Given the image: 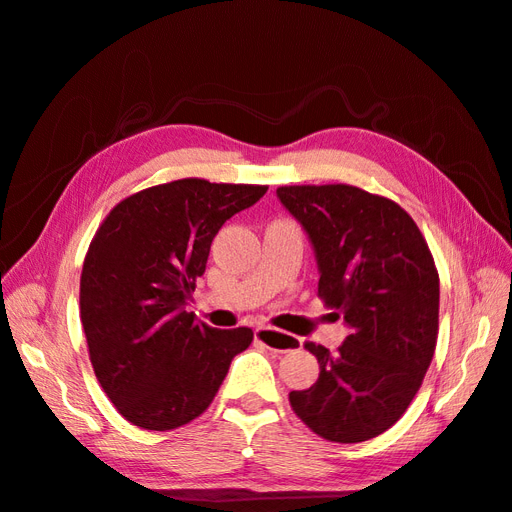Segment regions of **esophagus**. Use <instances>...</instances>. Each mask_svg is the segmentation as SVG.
<instances>
[{
    "label": "esophagus",
    "mask_w": 512,
    "mask_h": 512,
    "mask_svg": "<svg viewBox=\"0 0 512 512\" xmlns=\"http://www.w3.org/2000/svg\"><path fill=\"white\" fill-rule=\"evenodd\" d=\"M255 341L261 343L263 347L274 349V351H293V349L301 347V339H297L293 335H284V332H278L272 326H257Z\"/></svg>",
    "instance_id": "1"
}]
</instances>
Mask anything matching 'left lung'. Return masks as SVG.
Instances as JSON below:
<instances>
[{
    "label": "left lung",
    "mask_w": 512,
    "mask_h": 512,
    "mask_svg": "<svg viewBox=\"0 0 512 512\" xmlns=\"http://www.w3.org/2000/svg\"><path fill=\"white\" fill-rule=\"evenodd\" d=\"M280 203L314 244L318 297L349 324L330 353L307 341L318 381L291 391L316 435L360 443L402 418L431 366L439 332V274L429 244L395 201L349 184L280 186Z\"/></svg>",
    "instance_id": "left-lung-1"
}]
</instances>
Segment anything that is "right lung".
<instances>
[{
	"mask_svg": "<svg viewBox=\"0 0 512 512\" xmlns=\"http://www.w3.org/2000/svg\"><path fill=\"white\" fill-rule=\"evenodd\" d=\"M268 192L184 177L110 209L83 259L79 316L96 379L117 412L148 431L188 425L213 402L253 330L196 322L186 301L219 228Z\"/></svg>",
	"mask_w": 512,
	"mask_h": 512,
	"instance_id": "obj_1",
	"label": "right lung"
}]
</instances>
